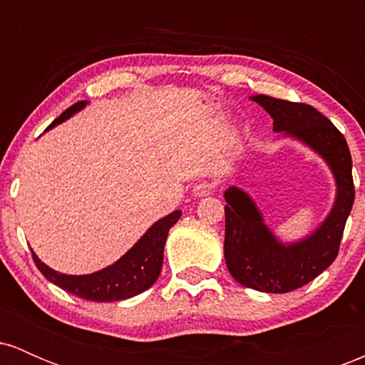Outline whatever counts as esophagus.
Segmentation results:
<instances>
[{
	"label": "esophagus",
	"mask_w": 365,
	"mask_h": 365,
	"mask_svg": "<svg viewBox=\"0 0 365 365\" xmlns=\"http://www.w3.org/2000/svg\"><path fill=\"white\" fill-rule=\"evenodd\" d=\"M212 190H215V185H212L211 182H199V183H195L194 190L192 192H194L195 197H206L211 194Z\"/></svg>",
	"instance_id": "34e87169"
}]
</instances>
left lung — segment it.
I'll use <instances>...</instances> for the list:
<instances>
[{"label": "left lung", "instance_id": "8db88e82", "mask_svg": "<svg viewBox=\"0 0 365 365\" xmlns=\"http://www.w3.org/2000/svg\"><path fill=\"white\" fill-rule=\"evenodd\" d=\"M250 99L269 113L274 132L319 154L336 182V197L326 220L311 235L290 244L273 235L247 192L235 185L226 188L225 261L230 274L254 290L287 293L312 282L336 259L355 199L351 156L343 133L316 108L264 94Z\"/></svg>", "mask_w": 365, "mask_h": 365}]
</instances>
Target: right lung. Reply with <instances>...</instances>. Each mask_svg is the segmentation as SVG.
Here are the masks:
<instances>
[{
  "mask_svg": "<svg viewBox=\"0 0 365 365\" xmlns=\"http://www.w3.org/2000/svg\"><path fill=\"white\" fill-rule=\"evenodd\" d=\"M86 104L87 101L75 103L65 113H61L46 130L68 120L75 113L81 111ZM180 216H182V211H173L171 215L161 217L150 226L127 254L121 255L115 264L101 271H96V273L81 276L63 274L41 262V259L34 252H32V259H34L37 269L44 274V278L60 287L61 290L73 293L81 299L92 300V302H118V300L139 295L156 282L163 267V252H165L168 232L180 220Z\"/></svg>",
  "mask_w": 365,
  "mask_h": 365,
  "instance_id": "right-lung-1",
  "label": "right lung"
}]
</instances>
